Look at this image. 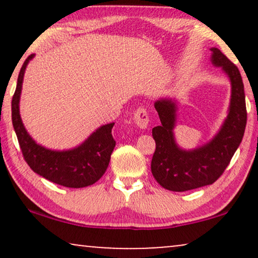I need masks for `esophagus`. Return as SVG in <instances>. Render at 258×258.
<instances>
[{
  "mask_svg": "<svg viewBox=\"0 0 258 258\" xmlns=\"http://www.w3.org/2000/svg\"><path fill=\"white\" fill-rule=\"evenodd\" d=\"M134 122L140 129H147L149 125V116L148 111L144 108L137 109L134 114Z\"/></svg>",
  "mask_w": 258,
  "mask_h": 258,
  "instance_id": "1",
  "label": "esophagus"
}]
</instances>
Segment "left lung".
Returning a JSON list of instances; mask_svg holds the SVG:
<instances>
[{
  "mask_svg": "<svg viewBox=\"0 0 258 258\" xmlns=\"http://www.w3.org/2000/svg\"><path fill=\"white\" fill-rule=\"evenodd\" d=\"M210 51L211 63L220 67L230 81L231 95L227 117L209 142L195 149H183L174 135L177 101L162 97L154 103L161 125L153 128L156 150L151 160V172L160 185L171 191H186L213 184L230 163L244 135L246 108L241 74L220 49L210 48Z\"/></svg>",
  "mask_w": 258,
  "mask_h": 258,
  "instance_id": "obj_1",
  "label": "left lung"
}]
</instances>
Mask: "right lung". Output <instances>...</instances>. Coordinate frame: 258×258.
Returning <instances> with one entry per match:
<instances>
[{
	"instance_id": "1",
	"label": "right lung",
	"mask_w": 258,
	"mask_h": 258,
	"mask_svg": "<svg viewBox=\"0 0 258 258\" xmlns=\"http://www.w3.org/2000/svg\"><path fill=\"white\" fill-rule=\"evenodd\" d=\"M34 54L24 61L20 70L12 101V119L23 157L31 170L48 181L67 188H84L97 182L107 170L115 140L111 129L115 123L101 125L80 146L67 150H54L38 144L27 132L20 115V98L27 66Z\"/></svg>"
}]
</instances>
